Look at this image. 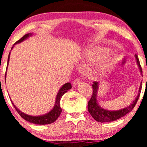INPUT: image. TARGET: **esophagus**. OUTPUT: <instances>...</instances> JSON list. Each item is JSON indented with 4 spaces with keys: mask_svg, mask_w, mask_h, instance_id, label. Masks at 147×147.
<instances>
[{
    "mask_svg": "<svg viewBox=\"0 0 147 147\" xmlns=\"http://www.w3.org/2000/svg\"><path fill=\"white\" fill-rule=\"evenodd\" d=\"M80 83V79H76L74 80V82H73V84H72V86H73V87H76V86L78 85V84H79Z\"/></svg>",
    "mask_w": 147,
    "mask_h": 147,
    "instance_id": "esophagus-1",
    "label": "esophagus"
}]
</instances>
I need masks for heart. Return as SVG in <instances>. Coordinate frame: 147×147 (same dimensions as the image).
<instances>
[{
	"label": "heart",
	"mask_w": 147,
	"mask_h": 147,
	"mask_svg": "<svg viewBox=\"0 0 147 147\" xmlns=\"http://www.w3.org/2000/svg\"><path fill=\"white\" fill-rule=\"evenodd\" d=\"M120 57L119 51L100 45L90 46L86 48L81 55L84 61H96L95 71L98 74H107L116 67Z\"/></svg>",
	"instance_id": "obj_1"
}]
</instances>
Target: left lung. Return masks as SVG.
<instances>
[{
  "label": "left lung",
  "mask_w": 147,
  "mask_h": 147,
  "mask_svg": "<svg viewBox=\"0 0 147 147\" xmlns=\"http://www.w3.org/2000/svg\"><path fill=\"white\" fill-rule=\"evenodd\" d=\"M136 59V64H137L138 69H139L140 74H142V71L141 66H140L139 60H138V56L134 55ZM142 82L140 83L139 89H138V94L134 101L131 104H129L126 107L122 108L120 110H109L107 109H104L100 106V105L98 102V90L100 88V84L97 82H94V84H92V88H93V94L91 97V99L88 103V110L91 116L95 119L96 121L100 122H112L114 120H116L119 118H121L128 113L132 111L133 109L134 106L136 105V102L138 101V98H139L140 93L141 92L142 88Z\"/></svg>",
  "instance_id": "obj_1"
}]
</instances>
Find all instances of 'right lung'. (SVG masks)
<instances>
[{
	"label": "right lung",
	"mask_w": 147,
	"mask_h": 147,
	"mask_svg": "<svg viewBox=\"0 0 147 147\" xmlns=\"http://www.w3.org/2000/svg\"><path fill=\"white\" fill-rule=\"evenodd\" d=\"M33 33H32L26 34V35H24L21 39H19V41H17L15 44H14L13 46L11 48V50L13 49L14 46H15V45H16V44L21 43V42L25 41V40L27 39L28 38L31 37V36H33ZM10 54H11V51H10V53L9 54V57H8L7 67H8V65H9V62ZM6 76H7V71H6V74H5V80H6ZM71 85L70 83H66L65 84H63V85L60 88V89L57 92L53 108H52L49 112H47V113L43 114V115H40V116H31V115H29V114L24 113V112L21 111V110H20L19 108H18L17 106L14 104L13 101H12V100L11 99V98H10V99H11L12 104H13V105L14 107H15L16 110H17L18 113L19 114V115L21 116L23 119H25L28 122H31V123H33L35 124L45 125V124L53 123V122H55V120H57V118L59 117V115L61 113V106H60V100H61V97L63 96V94L66 93V92H67L69 90L71 89Z\"/></svg>",
	"instance_id": "add662e5"
}]
</instances>
